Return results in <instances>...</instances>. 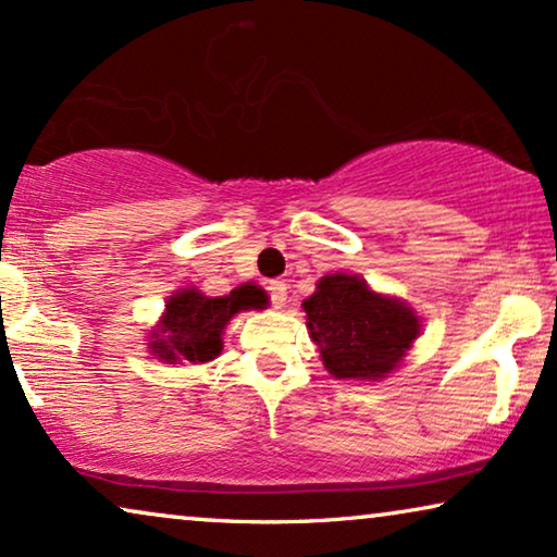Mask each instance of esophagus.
<instances>
[{
  "label": "esophagus",
  "instance_id": "obj_1",
  "mask_svg": "<svg viewBox=\"0 0 557 557\" xmlns=\"http://www.w3.org/2000/svg\"><path fill=\"white\" fill-rule=\"evenodd\" d=\"M269 294H271L273 307H276V309L284 307V304H286V284H284V281H271Z\"/></svg>",
  "mask_w": 557,
  "mask_h": 557
}]
</instances>
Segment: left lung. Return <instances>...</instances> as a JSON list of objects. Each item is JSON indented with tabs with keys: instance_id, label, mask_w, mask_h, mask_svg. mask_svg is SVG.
<instances>
[{
	"instance_id": "left-lung-1",
	"label": "left lung",
	"mask_w": 557,
	"mask_h": 557,
	"mask_svg": "<svg viewBox=\"0 0 557 557\" xmlns=\"http://www.w3.org/2000/svg\"><path fill=\"white\" fill-rule=\"evenodd\" d=\"M301 307L309 337L337 380L387 377L421 334V322L406 301L375 294L368 281L347 273L319 278Z\"/></svg>"
}]
</instances>
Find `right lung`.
<instances>
[{
    "instance_id": "right-lung-1",
    "label": "right lung",
    "mask_w": 557,
    "mask_h": 557,
    "mask_svg": "<svg viewBox=\"0 0 557 557\" xmlns=\"http://www.w3.org/2000/svg\"><path fill=\"white\" fill-rule=\"evenodd\" d=\"M261 286L243 284L225 296L180 288L166 299L164 314L149 334V352L166 364L210 362L223 349V332L238 311L265 309Z\"/></svg>"
}]
</instances>
